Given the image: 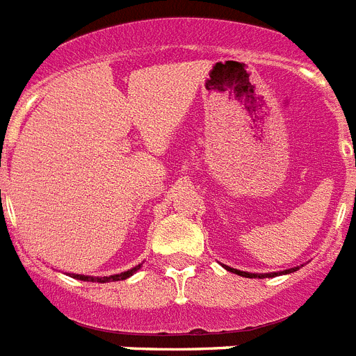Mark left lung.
<instances>
[{"instance_id":"1","label":"left lung","mask_w":356,"mask_h":356,"mask_svg":"<svg viewBox=\"0 0 356 356\" xmlns=\"http://www.w3.org/2000/svg\"><path fill=\"white\" fill-rule=\"evenodd\" d=\"M227 270H230V273L238 274V276H243V278H274V276H280V274H291L294 273V270H298L300 267H293V268H287V270H280V273H245V270H238V268H232L228 267V265H223Z\"/></svg>"}]
</instances>
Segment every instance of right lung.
Here are the masks:
<instances>
[{"label": "right lung", "mask_w": 356, "mask_h": 356, "mask_svg": "<svg viewBox=\"0 0 356 356\" xmlns=\"http://www.w3.org/2000/svg\"><path fill=\"white\" fill-rule=\"evenodd\" d=\"M138 268H140V263H138L137 267H133V268H129V270H126V273L113 274V276H104V278H100V276H86V274H71V278L82 280V282H98V283L120 282V280H126V278H129V276H133V274L137 273Z\"/></svg>", "instance_id": "1"}]
</instances>
